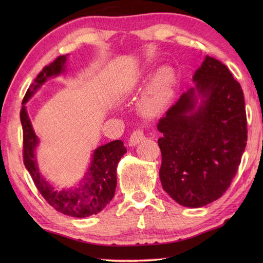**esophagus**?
<instances>
[{
	"label": "esophagus",
	"mask_w": 263,
	"mask_h": 263,
	"mask_svg": "<svg viewBox=\"0 0 263 263\" xmlns=\"http://www.w3.org/2000/svg\"><path fill=\"white\" fill-rule=\"evenodd\" d=\"M144 138H146V137H144L143 130H141V128H138V130L132 132V135L130 137V140H128V146H131V147L137 146V144L139 142H141Z\"/></svg>",
	"instance_id": "obj_1"
}]
</instances>
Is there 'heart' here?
I'll return each instance as SVG.
<instances>
[{
    "mask_svg": "<svg viewBox=\"0 0 263 263\" xmlns=\"http://www.w3.org/2000/svg\"><path fill=\"white\" fill-rule=\"evenodd\" d=\"M175 72L170 66L160 69L142 99V107L148 113H157L171 102L174 92Z\"/></svg>",
    "mask_w": 263,
    "mask_h": 263,
    "instance_id": "heart-1",
    "label": "heart"
}]
</instances>
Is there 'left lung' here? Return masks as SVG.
I'll list each match as a JSON object with an SVG mask.
<instances>
[{"label": "left lung", "instance_id": "left-lung-1", "mask_svg": "<svg viewBox=\"0 0 263 263\" xmlns=\"http://www.w3.org/2000/svg\"><path fill=\"white\" fill-rule=\"evenodd\" d=\"M193 81L195 87L157 124L163 133L159 177L173 200L199 208L230 187L247 146L248 123L241 85L220 61L206 55Z\"/></svg>", "mask_w": 263, "mask_h": 263}]
</instances>
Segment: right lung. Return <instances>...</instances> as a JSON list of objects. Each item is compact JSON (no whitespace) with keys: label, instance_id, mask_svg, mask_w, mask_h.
Segmentation results:
<instances>
[{"label":"right lung","instance_id":"1","mask_svg":"<svg viewBox=\"0 0 263 263\" xmlns=\"http://www.w3.org/2000/svg\"><path fill=\"white\" fill-rule=\"evenodd\" d=\"M65 62L66 55H61L51 64L46 65L28 88L22 100L20 121L24 132V164L39 193L49 205L66 216L83 218L98 214L113 199L117 181L116 167L122 156L126 153V148L121 140L110 141L98 147L92 154L90 166L79 187L58 192L41 175L35 157L38 138L33 132L25 104L47 79L63 73Z\"/></svg>","mask_w":263,"mask_h":263}]
</instances>
